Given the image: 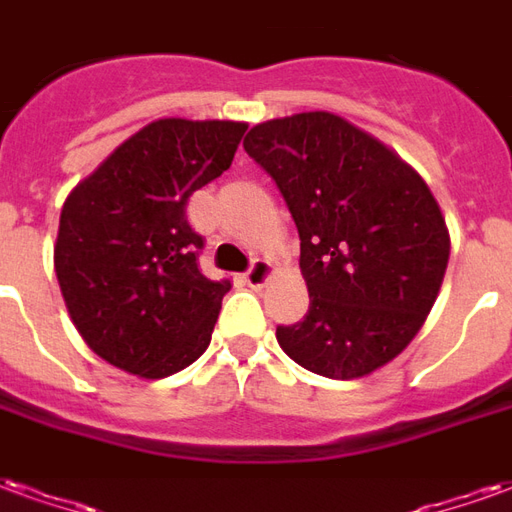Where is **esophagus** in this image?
Masks as SVG:
<instances>
[{
	"instance_id": "esophagus-1",
	"label": "esophagus",
	"mask_w": 512,
	"mask_h": 512,
	"mask_svg": "<svg viewBox=\"0 0 512 512\" xmlns=\"http://www.w3.org/2000/svg\"><path fill=\"white\" fill-rule=\"evenodd\" d=\"M272 275H275V264L267 259H256L251 264V270L245 272V283H248L251 289H261V286L270 283Z\"/></svg>"
}]
</instances>
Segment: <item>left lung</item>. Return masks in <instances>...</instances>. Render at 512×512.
Here are the masks:
<instances>
[{"instance_id": "left-lung-1", "label": "left lung", "mask_w": 512, "mask_h": 512, "mask_svg": "<svg viewBox=\"0 0 512 512\" xmlns=\"http://www.w3.org/2000/svg\"><path fill=\"white\" fill-rule=\"evenodd\" d=\"M300 231L308 313L275 338L327 379L395 360L434 308L450 231L425 179L395 149L330 111L267 119L242 141Z\"/></svg>"}]
</instances>
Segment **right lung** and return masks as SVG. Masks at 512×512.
Here are the masks:
<instances>
[{"label":"right lung","mask_w":512,"mask_h":512,"mask_svg":"<svg viewBox=\"0 0 512 512\" xmlns=\"http://www.w3.org/2000/svg\"><path fill=\"white\" fill-rule=\"evenodd\" d=\"M245 122L155 119L78 182L59 215L54 270L92 352L163 379L210 346L231 281L199 270L188 199L229 169Z\"/></svg>","instance_id":"1"}]
</instances>
